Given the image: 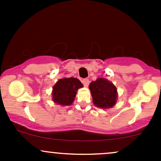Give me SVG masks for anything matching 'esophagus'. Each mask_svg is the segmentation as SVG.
<instances>
[{
  "mask_svg": "<svg viewBox=\"0 0 161 161\" xmlns=\"http://www.w3.org/2000/svg\"><path fill=\"white\" fill-rule=\"evenodd\" d=\"M82 84L84 85L86 87H88V85H89V80H88V79H83L82 80Z\"/></svg>",
  "mask_w": 161,
  "mask_h": 161,
  "instance_id": "1",
  "label": "esophagus"
}]
</instances>
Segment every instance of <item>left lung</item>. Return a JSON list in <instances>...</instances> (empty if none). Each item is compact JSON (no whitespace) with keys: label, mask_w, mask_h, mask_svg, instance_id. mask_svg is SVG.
Wrapping results in <instances>:
<instances>
[{"label":"left lung","mask_w":161,"mask_h":161,"mask_svg":"<svg viewBox=\"0 0 161 161\" xmlns=\"http://www.w3.org/2000/svg\"><path fill=\"white\" fill-rule=\"evenodd\" d=\"M89 89L94 104L97 108H110L116 104L117 90L115 86L108 79L98 78L93 81L90 83Z\"/></svg>","instance_id":"obj_1"}]
</instances>
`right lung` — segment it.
Listing matches in <instances>:
<instances>
[{
  "label": "right lung",
  "mask_w": 161,
  "mask_h": 161,
  "mask_svg": "<svg viewBox=\"0 0 161 161\" xmlns=\"http://www.w3.org/2000/svg\"><path fill=\"white\" fill-rule=\"evenodd\" d=\"M82 87V82L76 78L59 79L53 87V101L63 106L71 105L74 101L78 89Z\"/></svg>",
  "instance_id": "1"
}]
</instances>
